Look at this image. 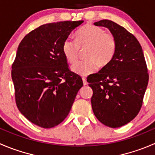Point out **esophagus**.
<instances>
[{"label":"esophagus","mask_w":155,"mask_h":155,"mask_svg":"<svg viewBox=\"0 0 155 155\" xmlns=\"http://www.w3.org/2000/svg\"><path fill=\"white\" fill-rule=\"evenodd\" d=\"M82 82H83V85H87L86 78H85V77H82Z\"/></svg>","instance_id":"obj_1"}]
</instances>
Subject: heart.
I'll use <instances>...</instances> for the list:
<instances>
[{"label":"heart","instance_id":"obj_1","mask_svg":"<svg viewBox=\"0 0 155 155\" xmlns=\"http://www.w3.org/2000/svg\"><path fill=\"white\" fill-rule=\"evenodd\" d=\"M87 47L85 57L87 59L75 63L71 70L76 74L88 76L94 73L98 65L104 67L113 60L117 50V41L113 35L98 26L86 25L76 34V40L67 38L64 40L62 51L68 62L74 63L80 48Z\"/></svg>","mask_w":155,"mask_h":155}]
</instances>
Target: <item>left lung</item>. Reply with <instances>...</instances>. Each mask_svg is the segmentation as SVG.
Masks as SVG:
<instances>
[{
  "mask_svg": "<svg viewBox=\"0 0 155 155\" xmlns=\"http://www.w3.org/2000/svg\"><path fill=\"white\" fill-rule=\"evenodd\" d=\"M108 28L117 41L112 61L87 79L92 88L93 112L101 124L117 128L139 114L148 83L142 48L136 38L125 28L108 19L94 23Z\"/></svg>",
  "mask_w": 155,
  "mask_h": 155,
  "instance_id": "1",
  "label": "left lung"
}]
</instances>
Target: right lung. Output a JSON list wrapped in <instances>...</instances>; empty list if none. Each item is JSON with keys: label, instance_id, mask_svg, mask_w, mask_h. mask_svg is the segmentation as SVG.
Here are the masks:
<instances>
[{"label": "right lung", "instance_id": "1", "mask_svg": "<svg viewBox=\"0 0 155 155\" xmlns=\"http://www.w3.org/2000/svg\"><path fill=\"white\" fill-rule=\"evenodd\" d=\"M83 22L45 24L18 46L11 71L16 106L38 127L52 128L63 122L83 85L81 76L69 70L62 51L64 40Z\"/></svg>", "mask_w": 155, "mask_h": 155}]
</instances>
